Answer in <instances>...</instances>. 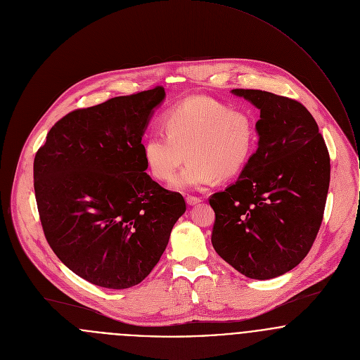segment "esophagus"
I'll list each match as a JSON object with an SVG mask.
<instances>
[{"instance_id": "obj_1", "label": "esophagus", "mask_w": 360, "mask_h": 360, "mask_svg": "<svg viewBox=\"0 0 360 360\" xmlns=\"http://www.w3.org/2000/svg\"><path fill=\"white\" fill-rule=\"evenodd\" d=\"M186 201H187V204H188V205H197V204H200L202 200H201V197L187 195V197H186Z\"/></svg>"}]
</instances>
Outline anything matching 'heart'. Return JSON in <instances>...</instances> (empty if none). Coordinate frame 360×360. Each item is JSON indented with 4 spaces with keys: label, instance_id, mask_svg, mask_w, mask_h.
Segmentation results:
<instances>
[{
    "label": "heart",
    "instance_id": "1",
    "mask_svg": "<svg viewBox=\"0 0 360 360\" xmlns=\"http://www.w3.org/2000/svg\"><path fill=\"white\" fill-rule=\"evenodd\" d=\"M163 127L165 131L153 129L145 136L143 160L155 180L170 181L188 156L174 180L179 190L202 188L218 177L236 176L257 142L255 121L248 112L205 96L170 108L163 116Z\"/></svg>",
    "mask_w": 360,
    "mask_h": 360
}]
</instances>
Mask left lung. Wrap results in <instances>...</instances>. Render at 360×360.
Masks as SVG:
<instances>
[{"instance_id":"obj_1","label":"left lung","mask_w":360,"mask_h":360,"mask_svg":"<svg viewBox=\"0 0 360 360\" xmlns=\"http://www.w3.org/2000/svg\"><path fill=\"white\" fill-rule=\"evenodd\" d=\"M259 109L258 148L238 181L210 197L212 245L240 274L271 279L295 268L320 231L330 186V153L297 101L233 89Z\"/></svg>"}]
</instances>
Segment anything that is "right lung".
<instances>
[{"mask_svg": "<svg viewBox=\"0 0 360 360\" xmlns=\"http://www.w3.org/2000/svg\"><path fill=\"white\" fill-rule=\"evenodd\" d=\"M165 88L117 96L57 121L34 156L33 186L47 243L88 282L125 289L159 262L180 193L146 173L142 135Z\"/></svg>", "mask_w": 360, "mask_h": 360, "instance_id": "1", "label": "right lung"}]
</instances>
